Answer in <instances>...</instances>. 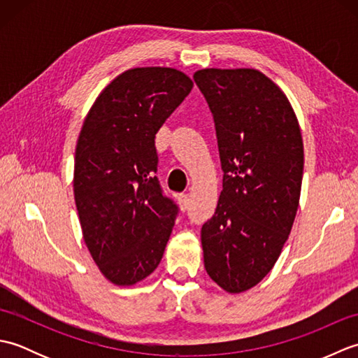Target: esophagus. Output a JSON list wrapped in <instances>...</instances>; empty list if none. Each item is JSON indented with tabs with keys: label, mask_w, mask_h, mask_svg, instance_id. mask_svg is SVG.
<instances>
[{
	"label": "esophagus",
	"mask_w": 358,
	"mask_h": 358,
	"mask_svg": "<svg viewBox=\"0 0 358 358\" xmlns=\"http://www.w3.org/2000/svg\"><path fill=\"white\" fill-rule=\"evenodd\" d=\"M178 203H180V209L186 212L189 209V204H191V199H189L187 194H180L178 195Z\"/></svg>",
	"instance_id": "34e87169"
}]
</instances>
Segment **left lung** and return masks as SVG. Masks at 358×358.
<instances>
[{
	"instance_id": "left-lung-1",
	"label": "left lung",
	"mask_w": 358,
	"mask_h": 358,
	"mask_svg": "<svg viewBox=\"0 0 358 358\" xmlns=\"http://www.w3.org/2000/svg\"><path fill=\"white\" fill-rule=\"evenodd\" d=\"M214 115L223 191L201 227L204 268L229 294L268 275L299 209L303 138L286 94L257 69L194 73Z\"/></svg>"
}]
</instances>
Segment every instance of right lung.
Wrapping results in <instances>:
<instances>
[{"label": "right lung", "mask_w": 358, "mask_h": 358, "mask_svg": "<svg viewBox=\"0 0 358 358\" xmlns=\"http://www.w3.org/2000/svg\"><path fill=\"white\" fill-rule=\"evenodd\" d=\"M192 87L173 67H134L101 90L83 121L75 204L90 257L115 286L136 285L162 262L178 209L155 177V134Z\"/></svg>", "instance_id": "obj_1"}]
</instances>
